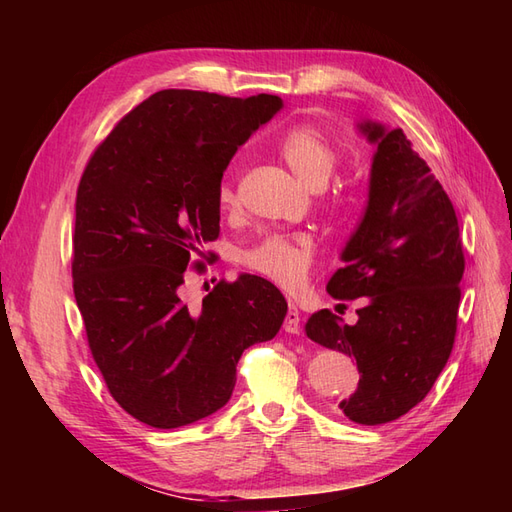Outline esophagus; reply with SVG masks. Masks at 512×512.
Instances as JSON below:
<instances>
[{
	"mask_svg": "<svg viewBox=\"0 0 512 512\" xmlns=\"http://www.w3.org/2000/svg\"><path fill=\"white\" fill-rule=\"evenodd\" d=\"M284 329H286V333H299L301 331V314L294 305H290V309H288L286 320H284Z\"/></svg>",
	"mask_w": 512,
	"mask_h": 512,
	"instance_id": "obj_1",
	"label": "esophagus"
}]
</instances>
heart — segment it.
Listing matches in <instances>:
<instances>
[{
	"label": "heart",
	"instance_id": "heart-1",
	"mask_svg": "<svg viewBox=\"0 0 512 512\" xmlns=\"http://www.w3.org/2000/svg\"><path fill=\"white\" fill-rule=\"evenodd\" d=\"M277 151L309 188H320L329 179L335 168V151L316 128L312 126H294L286 130L280 141H277ZM218 205L228 211L237 205L235 185L230 179H224L218 188ZM241 262L252 273L265 277L288 292L299 290L309 269L314 262V241L307 235H265L258 243L241 254Z\"/></svg>",
	"mask_w": 512,
	"mask_h": 512
}]
</instances>
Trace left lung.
I'll list each match as a JSON object with an SVG mask.
<instances>
[{
	"label": "left lung",
	"mask_w": 512,
	"mask_h": 512,
	"mask_svg": "<svg viewBox=\"0 0 512 512\" xmlns=\"http://www.w3.org/2000/svg\"><path fill=\"white\" fill-rule=\"evenodd\" d=\"M359 130L376 145L369 198L327 290L365 307L354 324L320 309L305 333L356 359L361 380L339 410L382 425L421 404L451 356L466 260L451 198L406 134L374 121Z\"/></svg>",
	"instance_id": "8db88e82"
}]
</instances>
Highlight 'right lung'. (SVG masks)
<instances>
[{"label":"right lung","mask_w":512,"mask_h":512,"mask_svg":"<svg viewBox=\"0 0 512 512\" xmlns=\"http://www.w3.org/2000/svg\"><path fill=\"white\" fill-rule=\"evenodd\" d=\"M280 108L269 94L162 89L85 166L74 299L108 391L145 425L175 429L226 406L243 350L269 342L286 318L282 292L258 275L220 282L200 307L179 292L190 256L220 235L228 162Z\"/></svg>","instance_id":"1"}]
</instances>
